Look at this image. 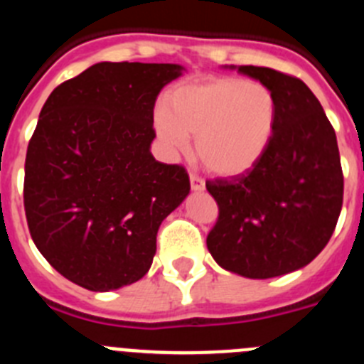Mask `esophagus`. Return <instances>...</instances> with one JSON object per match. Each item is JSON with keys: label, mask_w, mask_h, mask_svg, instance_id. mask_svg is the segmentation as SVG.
Masks as SVG:
<instances>
[{"label": "esophagus", "mask_w": 364, "mask_h": 364, "mask_svg": "<svg viewBox=\"0 0 364 364\" xmlns=\"http://www.w3.org/2000/svg\"><path fill=\"white\" fill-rule=\"evenodd\" d=\"M190 186H192L193 192H203L204 188H206V185H204V179L197 178V176H190Z\"/></svg>", "instance_id": "1"}]
</instances>
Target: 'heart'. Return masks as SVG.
I'll return each instance as SVG.
<instances>
[{"instance_id": "1", "label": "heart", "mask_w": 364, "mask_h": 364, "mask_svg": "<svg viewBox=\"0 0 364 364\" xmlns=\"http://www.w3.org/2000/svg\"><path fill=\"white\" fill-rule=\"evenodd\" d=\"M167 107L153 114L156 136L171 156L188 147L218 176L250 171L267 153L276 132L277 101L270 88L243 77H211L174 87Z\"/></svg>"}]
</instances>
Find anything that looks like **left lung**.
I'll return each mask as SVG.
<instances>
[{"label":"left lung","instance_id":"1","mask_svg":"<svg viewBox=\"0 0 364 364\" xmlns=\"http://www.w3.org/2000/svg\"><path fill=\"white\" fill-rule=\"evenodd\" d=\"M277 101L267 153L245 174L208 181L218 220L208 250L224 270L268 279L311 263L327 245L343 204L336 133L308 85L268 67L229 65Z\"/></svg>","mask_w":364,"mask_h":364}]
</instances>
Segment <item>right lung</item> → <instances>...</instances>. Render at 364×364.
<instances>
[{"instance_id": "obj_1", "label": "right lung", "mask_w": 364, "mask_h": 364, "mask_svg": "<svg viewBox=\"0 0 364 364\" xmlns=\"http://www.w3.org/2000/svg\"><path fill=\"white\" fill-rule=\"evenodd\" d=\"M178 63L100 62L49 94L28 144L24 210L35 245L90 291L149 272L161 222L190 193L179 165L151 154L153 110Z\"/></svg>"}]
</instances>
